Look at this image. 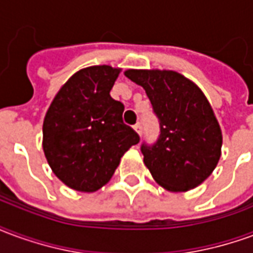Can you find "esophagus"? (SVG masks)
<instances>
[{
    "instance_id": "obj_1",
    "label": "esophagus",
    "mask_w": 253,
    "mask_h": 253,
    "mask_svg": "<svg viewBox=\"0 0 253 253\" xmlns=\"http://www.w3.org/2000/svg\"><path fill=\"white\" fill-rule=\"evenodd\" d=\"M134 130L141 135V134H142V126H141V123H137V125L134 126Z\"/></svg>"
}]
</instances>
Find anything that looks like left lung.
Here are the masks:
<instances>
[{
    "instance_id": "left-lung-1",
    "label": "left lung",
    "mask_w": 253,
    "mask_h": 253,
    "mask_svg": "<svg viewBox=\"0 0 253 253\" xmlns=\"http://www.w3.org/2000/svg\"><path fill=\"white\" fill-rule=\"evenodd\" d=\"M125 76L141 85L160 122V137L142 143L143 163L165 190L195 188L215 169L222 132L199 86L173 70H135Z\"/></svg>"
}]
</instances>
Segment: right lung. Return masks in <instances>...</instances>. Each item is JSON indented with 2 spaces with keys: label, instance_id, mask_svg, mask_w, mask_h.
Here are the masks:
<instances>
[{
  "label": "right lung",
  "instance_id": "add662e5",
  "mask_svg": "<svg viewBox=\"0 0 253 253\" xmlns=\"http://www.w3.org/2000/svg\"><path fill=\"white\" fill-rule=\"evenodd\" d=\"M121 69L100 65L74 73L48 107L43 152L59 180L81 192L107 184L139 135L123 123L125 105L111 97Z\"/></svg>",
  "mask_w": 253,
  "mask_h": 253
}]
</instances>
